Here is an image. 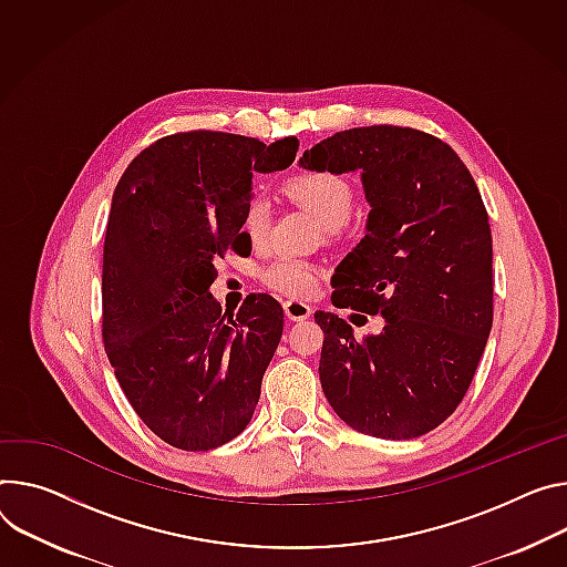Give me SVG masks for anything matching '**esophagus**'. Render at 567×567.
Here are the masks:
<instances>
[{"label": "esophagus", "mask_w": 567, "mask_h": 567, "mask_svg": "<svg viewBox=\"0 0 567 567\" xmlns=\"http://www.w3.org/2000/svg\"><path fill=\"white\" fill-rule=\"evenodd\" d=\"M282 307H285V315L289 321H305V319H310L315 312L312 305H307L302 300H287Z\"/></svg>", "instance_id": "1"}]
</instances>
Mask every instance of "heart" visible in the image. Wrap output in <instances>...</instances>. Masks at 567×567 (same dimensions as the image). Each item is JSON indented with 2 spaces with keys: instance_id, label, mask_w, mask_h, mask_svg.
Wrapping results in <instances>:
<instances>
[{
  "instance_id": "b5f03b06",
  "label": "heart",
  "mask_w": 567,
  "mask_h": 567,
  "mask_svg": "<svg viewBox=\"0 0 567 567\" xmlns=\"http://www.w3.org/2000/svg\"><path fill=\"white\" fill-rule=\"evenodd\" d=\"M285 194L300 208L312 213L326 230H339L348 224L354 210V189L348 178L328 172L310 169L287 178ZM271 228V213L267 203L252 200L244 215V233L252 246L267 241ZM323 271L300 257H276L262 269V282L289 298H310L321 285Z\"/></svg>"
}]
</instances>
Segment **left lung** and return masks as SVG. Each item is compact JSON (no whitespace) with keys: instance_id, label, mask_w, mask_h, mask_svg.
Here are the masks:
<instances>
[{"instance_id":"obj_1","label":"left lung","mask_w":567,"mask_h":567,"mask_svg":"<svg viewBox=\"0 0 567 567\" xmlns=\"http://www.w3.org/2000/svg\"><path fill=\"white\" fill-rule=\"evenodd\" d=\"M300 165L362 172L369 226L334 276L332 302L384 317L380 334L354 339L346 319L315 315L326 334L323 393L357 432L423 436L466 395L493 326L482 194L450 144L409 126L334 133L307 148Z\"/></svg>"}]
</instances>
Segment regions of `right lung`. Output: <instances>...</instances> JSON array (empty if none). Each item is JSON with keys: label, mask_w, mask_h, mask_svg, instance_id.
Listing matches in <instances>:
<instances>
[{"label": "right lung", "mask_w": 567, "mask_h": 567, "mask_svg": "<svg viewBox=\"0 0 567 567\" xmlns=\"http://www.w3.org/2000/svg\"><path fill=\"white\" fill-rule=\"evenodd\" d=\"M296 151V137L174 133L148 144L115 187L101 337L135 414L178 450L233 441L260 400L282 307L257 293L233 317L208 289L217 257L248 241L252 172L285 169Z\"/></svg>", "instance_id": "obj_1"}]
</instances>
